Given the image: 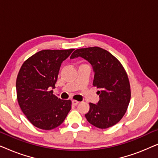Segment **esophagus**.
Masks as SVG:
<instances>
[{
	"label": "esophagus",
	"mask_w": 158,
	"mask_h": 158,
	"mask_svg": "<svg viewBox=\"0 0 158 158\" xmlns=\"http://www.w3.org/2000/svg\"><path fill=\"white\" fill-rule=\"evenodd\" d=\"M72 103H73V104L74 105V106H77L79 103V101H77L76 100H73L72 101Z\"/></svg>",
	"instance_id": "esophagus-1"
}]
</instances>
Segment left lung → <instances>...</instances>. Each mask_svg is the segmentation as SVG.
<instances>
[{
	"label": "left lung",
	"mask_w": 158,
	"mask_h": 158,
	"mask_svg": "<svg viewBox=\"0 0 158 158\" xmlns=\"http://www.w3.org/2000/svg\"><path fill=\"white\" fill-rule=\"evenodd\" d=\"M81 57L90 63L94 72L93 85L99 90L97 104L90 103L85 114L88 122L99 129H106L119 122L131 98L130 84L121 62L109 52L94 47L76 49L70 59Z\"/></svg>",
	"instance_id": "left-lung-1"
}]
</instances>
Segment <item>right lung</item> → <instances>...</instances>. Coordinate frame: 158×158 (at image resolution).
Here are the masks:
<instances>
[{
	"instance_id": "add662e5",
	"label": "right lung",
	"mask_w": 158,
	"mask_h": 158,
	"mask_svg": "<svg viewBox=\"0 0 158 158\" xmlns=\"http://www.w3.org/2000/svg\"><path fill=\"white\" fill-rule=\"evenodd\" d=\"M74 49H44L26 60L16 78L17 100L21 111L34 127L51 130L60 126L71 109L70 100L53 94L62 62Z\"/></svg>"
}]
</instances>
